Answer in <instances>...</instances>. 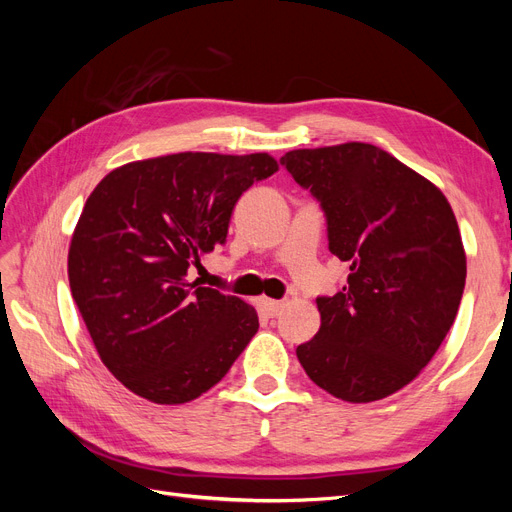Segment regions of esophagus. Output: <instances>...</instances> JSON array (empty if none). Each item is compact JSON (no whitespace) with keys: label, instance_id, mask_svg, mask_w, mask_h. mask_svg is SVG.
<instances>
[{"label":"esophagus","instance_id":"1","mask_svg":"<svg viewBox=\"0 0 512 512\" xmlns=\"http://www.w3.org/2000/svg\"><path fill=\"white\" fill-rule=\"evenodd\" d=\"M258 305H260L262 312H265L269 318L280 316L282 309H284V303H282V301H273V299H260Z\"/></svg>","mask_w":512,"mask_h":512}]
</instances>
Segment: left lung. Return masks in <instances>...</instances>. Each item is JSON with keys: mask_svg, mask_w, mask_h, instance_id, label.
<instances>
[{"mask_svg": "<svg viewBox=\"0 0 512 512\" xmlns=\"http://www.w3.org/2000/svg\"><path fill=\"white\" fill-rule=\"evenodd\" d=\"M327 215L348 284L318 297L320 331L297 348L305 374L350 404L404 389L451 331L466 286L455 213L429 179L367 143L294 149L280 160Z\"/></svg>", "mask_w": 512, "mask_h": 512, "instance_id": "8db88e82", "label": "left lung"}]
</instances>
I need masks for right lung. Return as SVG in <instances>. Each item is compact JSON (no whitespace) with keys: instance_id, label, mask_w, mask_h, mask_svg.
Listing matches in <instances>:
<instances>
[{"instance_id":"add662e5","label":"right lung","mask_w":512,"mask_h":512,"mask_svg":"<svg viewBox=\"0 0 512 512\" xmlns=\"http://www.w3.org/2000/svg\"><path fill=\"white\" fill-rule=\"evenodd\" d=\"M269 153L183 151L123 164L89 194L68 280L102 363L153 404L207 393L258 331L252 305L188 280L222 245L232 209L271 177Z\"/></svg>"}]
</instances>
